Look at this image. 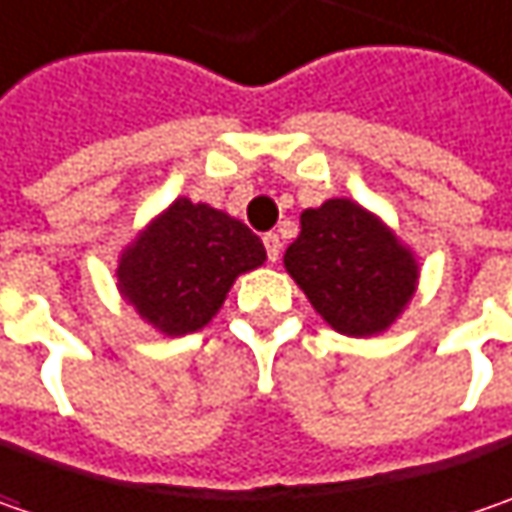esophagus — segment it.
Returning <instances> with one entry per match:
<instances>
[{"label": "esophagus", "instance_id": "34e87169", "mask_svg": "<svg viewBox=\"0 0 512 512\" xmlns=\"http://www.w3.org/2000/svg\"><path fill=\"white\" fill-rule=\"evenodd\" d=\"M263 246H266V255H269V260H278V257H281V237H278L275 231L263 234Z\"/></svg>", "mask_w": 512, "mask_h": 512}]
</instances>
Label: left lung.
<instances>
[{"mask_svg":"<svg viewBox=\"0 0 512 512\" xmlns=\"http://www.w3.org/2000/svg\"><path fill=\"white\" fill-rule=\"evenodd\" d=\"M284 263L321 318L347 336L385 330L417 284L414 257L350 199L304 211Z\"/></svg>","mask_w":512,"mask_h":512,"instance_id":"obj_1","label":"left lung"}]
</instances>
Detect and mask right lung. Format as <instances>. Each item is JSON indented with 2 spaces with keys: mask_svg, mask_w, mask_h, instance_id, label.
Here are the masks:
<instances>
[{
  "mask_svg": "<svg viewBox=\"0 0 512 512\" xmlns=\"http://www.w3.org/2000/svg\"><path fill=\"white\" fill-rule=\"evenodd\" d=\"M266 260L252 228L211 205L176 199L121 257L118 284L167 336L205 327L240 272Z\"/></svg>",
  "mask_w": 512,
  "mask_h": 512,
  "instance_id": "add662e5",
  "label": "right lung"
}]
</instances>
